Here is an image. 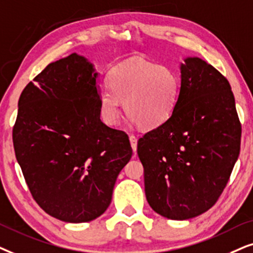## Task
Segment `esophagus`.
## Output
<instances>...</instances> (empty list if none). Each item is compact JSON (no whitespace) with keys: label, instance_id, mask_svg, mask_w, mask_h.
Returning a JSON list of instances; mask_svg holds the SVG:
<instances>
[{"label":"esophagus","instance_id":"1","mask_svg":"<svg viewBox=\"0 0 253 253\" xmlns=\"http://www.w3.org/2000/svg\"><path fill=\"white\" fill-rule=\"evenodd\" d=\"M129 141H130V146H132V149L134 151V154H136V149H137V139H136V136L129 135Z\"/></svg>","mask_w":253,"mask_h":253}]
</instances>
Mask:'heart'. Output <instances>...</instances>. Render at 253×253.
I'll return each mask as SVG.
<instances>
[{"instance_id":"b5f03b06","label":"heart","mask_w":253,"mask_h":253,"mask_svg":"<svg viewBox=\"0 0 253 253\" xmlns=\"http://www.w3.org/2000/svg\"><path fill=\"white\" fill-rule=\"evenodd\" d=\"M109 87L99 91V111L107 125L118 124L120 105L142 128L161 126L176 110L180 79L169 66L149 61H126L114 67Z\"/></svg>"}]
</instances>
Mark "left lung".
<instances>
[{"instance_id":"8db88e82","label":"left lung","mask_w":253,"mask_h":253,"mask_svg":"<svg viewBox=\"0 0 253 253\" xmlns=\"http://www.w3.org/2000/svg\"><path fill=\"white\" fill-rule=\"evenodd\" d=\"M241 135L228 80L204 60L184 59L176 110L137 141L150 207L170 220L213 207L240 155Z\"/></svg>"}]
</instances>
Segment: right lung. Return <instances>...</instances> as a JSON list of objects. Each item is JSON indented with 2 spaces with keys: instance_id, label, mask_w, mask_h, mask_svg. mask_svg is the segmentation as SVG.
I'll list each match as a JSON object with an SVG mask.
<instances>
[{
  "instance_id": "obj_1",
  "label": "right lung",
  "mask_w": 253,
  "mask_h": 253,
  "mask_svg": "<svg viewBox=\"0 0 253 253\" xmlns=\"http://www.w3.org/2000/svg\"><path fill=\"white\" fill-rule=\"evenodd\" d=\"M98 73L73 53L49 63L23 90L12 141L36 203L81 223L110 206L118 174L133 155L128 135L100 120Z\"/></svg>"
}]
</instances>
